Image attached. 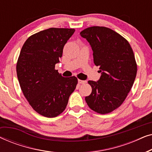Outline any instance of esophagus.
<instances>
[{"label": "esophagus", "instance_id": "1", "mask_svg": "<svg viewBox=\"0 0 152 152\" xmlns=\"http://www.w3.org/2000/svg\"><path fill=\"white\" fill-rule=\"evenodd\" d=\"M78 83H79V84H85V83H86V81H85V80H78Z\"/></svg>", "mask_w": 152, "mask_h": 152}]
</instances>
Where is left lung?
Masks as SVG:
<instances>
[{
	"mask_svg": "<svg viewBox=\"0 0 152 152\" xmlns=\"http://www.w3.org/2000/svg\"><path fill=\"white\" fill-rule=\"evenodd\" d=\"M80 35L90 43L94 64L102 73L97 82H88L92 92L85 100L96 113H111L123 103L134 84L137 73L134 52L126 39L106 27L87 28Z\"/></svg>",
	"mask_w": 152,
	"mask_h": 152,
	"instance_id": "1",
	"label": "left lung"
}]
</instances>
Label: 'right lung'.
<instances>
[{"mask_svg":"<svg viewBox=\"0 0 152 152\" xmlns=\"http://www.w3.org/2000/svg\"><path fill=\"white\" fill-rule=\"evenodd\" d=\"M75 31L51 28L31 35L18 58L16 72L22 92L32 109L44 117L60 115L77 84L76 77H64L55 70Z\"/></svg>","mask_w":152,"mask_h":152,"instance_id":"right-lung-1","label":"right lung"}]
</instances>
